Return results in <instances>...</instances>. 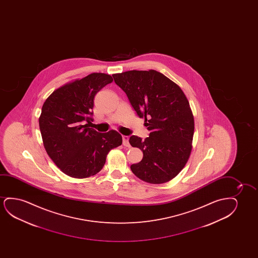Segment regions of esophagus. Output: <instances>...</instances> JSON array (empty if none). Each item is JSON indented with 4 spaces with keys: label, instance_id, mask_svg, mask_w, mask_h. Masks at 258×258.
<instances>
[{
    "label": "esophagus",
    "instance_id": "34e87169",
    "mask_svg": "<svg viewBox=\"0 0 258 258\" xmlns=\"http://www.w3.org/2000/svg\"><path fill=\"white\" fill-rule=\"evenodd\" d=\"M128 139H130V138H128L127 136H122V145H123L124 146H126V147H131Z\"/></svg>",
    "mask_w": 258,
    "mask_h": 258
}]
</instances>
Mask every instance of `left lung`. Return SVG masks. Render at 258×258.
I'll list each match as a JSON object with an SVG mask.
<instances>
[{"mask_svg": "<svg viewBox=\"0 0 258 258\" xmlns=\"http://www.w3.org/2000/svg\"><path fill=\"white\" fill-rule=\"evenodd\" d=\"M114 82L150 131L142 140L130 143L143 152L140 162L131 165L135 175L153 184L165 183L180 173L190 154L194 117L181 89L159 71H130L113 74Z\"/></svg>", "mask_w": 258, "mask_h": 258, "instance_id": "1", "label": "left lung"}]
</instances>
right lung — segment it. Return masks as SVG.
I'll list each match as a JSON object with an SVG mask.
<instances>
[{
    "instance_id": "1",
    "label": "right lung",
    "mask_w": 258,
    "mask_h": 258,
    "mask_svg": "<svg viewBox=\"0 0 258 258\" xmlns=\"http://www.w3.org/2000/svg\"><path fill=\"white\" fill-rule=\"evenodd\" d=\"M113 78L92 73L57 89L46 99L39 123L47 154L65 174L87 178L99 173L107 153L122 144L117 131L99 133L88 127L93 121L94 97Z\"/></svg>"
}]
</instances>
